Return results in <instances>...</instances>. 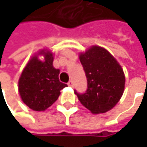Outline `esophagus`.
I'll return each instance as SVG.
<instances>
[{
  "mask_svg": "<svg viewBox=\"0 0 147 147\" xmlns=\"http://www.w3.org/2000/svg\"><path fill=\"white\" fill-rule=\"evenodd\" d=\"M68 85H69L70 87H73V81H72V80L69 81V82H68Z\"/></svg>",
  "mask_w": 147,
  "mask_h": 147,
  "instance_id": "1",
  "label": "esophagus"
}]
</instances>
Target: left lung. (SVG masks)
I'll return each instance as SVG.
<instances>
[{"instance_id":"8db88e82","label":"left lung","mask_w":147,"mask_h":147,"mask_svg":"<svg viewBox=\"0 0 147 147\" xmlns=\"http://www.w3.org/2000/svg\"><path fill=\"white\" fill-rule=\"evenodd\" d=\"M80 61L88 88L85 93L75 90L78 100L94 114L110 111L123 94L125 77L122 67L107 50L96 46L81 53Z\"/></svg>"}]
</instances>
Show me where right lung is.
<instances>
[{"instance_id": "obj_1", "label": "right lung", "mask_w": 147, "mask_h": 147, "mask_svg": "<svg viewBox=\"0 0 147 147\" xmlns=\"http://www.w3.org/2000/svg\"><path fill=\"white\" fill-rule=\"evenodd\" d=\"M44 54V61H40L34 56L24 69L18 81V91L24 103L30 109L45 111L55 102L60 90L67 84L59 82V70L53 68V54Z\"/></svg>"}]
</instances>
